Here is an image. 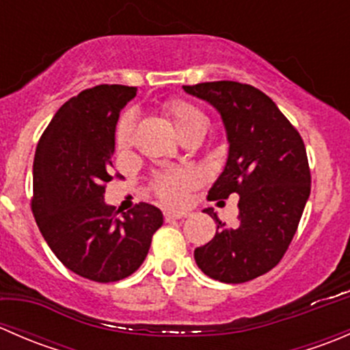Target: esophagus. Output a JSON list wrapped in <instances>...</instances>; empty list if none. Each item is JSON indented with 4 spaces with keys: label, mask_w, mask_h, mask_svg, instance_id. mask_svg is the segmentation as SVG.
I'll return each mask as SVG.
<instances>
[{
    "label": "esophagus",
    "mask_w": 350,
    "mask_h": 350,
    "mask_svg": "<svg viewBox=\"0 0 350 350\" xmlns=\"http://www.w3.org/2000/svg\"><path fill=\"white\" fill-rule=\"evenodd\" d=\"M185 217H188V213H186V211H165L164 213L165 221L179 220V218H185Z\"/></svg>",
    "instance_id": "obj_1"
}]
</instances>
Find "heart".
Returning <instances> with one entry per match:
<instances>
[{"label": "heart", "mask_w": 350, "mask_h": 350, "mask_svg": "<svg viewBox=\"0 0 350 350\" xmlns=\"http://www.w3.org/2000/svg\"><path fill=\"white\" fill-rule=\"evenodd\" d=\"M165 115L171 120L172 126L181 135L183 132L189 129H195L198 125H204L206 118L200 109L186 101L174 100L169 101L164 107ZM132 132H133V118L132 115H123L120 118L115 130V147L120 154L126 152L132 146ZM193 185V176L189 172H171V174L159 176L155 181V191L164 203L167 204H181L185 201L186 189Z\"/></svg>", "instance_id": "1"}]
</instances>
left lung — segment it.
<instances>
[{
    "instance_id": "left-lung-1",
    "label": "left lung",
    "mask_w": 350,
    "mask_h": 350,
    "mask_svg": "<svg viewBox=\"0 0 350 350\" xmlns=\"http://www.w3.org/2000/svg\"><path fill=\"white\" fill-rule=\"evenodd\" d=\"M183 90L217 109L227 132V162L208 200L241 196L235 228L208 208L217 234L198 247L195 260L211 280L245 283L273 269L295 237L312 185L305 144L276 103L254 86L213 81Z\"/></svg>"
}]
</instances>
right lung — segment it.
<instances>
[{
	"label": "right lung",
	"mask_w": 350,
	"mask_h": 350,
	"mask_svg": "<svg viewBox=\"0 0 350 350\" xmlns=\"http://www.w3.org/2000/svg\"><path fill=\"white\" fill-rule=\"evenodd\" d=\"M137 88L101 84L66 101L38 140L33 159L35 221L59 260L96 283L129 278L142 266L162 211L139 203L122 218L105 201L115 130Z\"/></svg>",
	"instance_id": "add662e5"
}]
</instances>
